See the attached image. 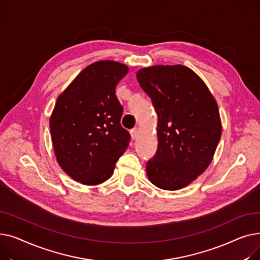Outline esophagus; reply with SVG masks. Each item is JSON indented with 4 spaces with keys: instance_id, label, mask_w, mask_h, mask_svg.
I'll list each match as a JSON object with an SVG mask.
<instances>
[{
    "instance_id": "esophagus-1",
    "label": "esophagus",
    "mask_w": 260,
    "mask_h": 260,
    "mask_svg": "<svg viewBox=\"0 0 260 260\" xmlns=\"http://www.w3.org/2000/svg\"><path fill=\"white\" fill-rule=\"evenodd\" d=\"M131 136H132V139H136L139 136V129L137 127H135L131 131Z\"/></svg>"
}]
</instances>
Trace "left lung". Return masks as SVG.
<instances>
[{
    "label": "left lung",
    "instance_id": "8db88e82",
    "mask_svg": "<svg viewBox=\"0 0 260 260\" xmlns=\"http://www.w3.org/2000/svg\"><path fill=\"white\" fill-rule=\"evenodd\" d=\"M136 77L158 116L148 180L162 189L183 188L208 169L220 140L217 102L203 80L181 64L144 67Z\"/></svg>",
    "mask_w": 260,
    "mask_h": 260
}]
</instances>
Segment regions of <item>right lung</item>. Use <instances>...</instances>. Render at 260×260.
Segmentation results:
<instances>
[{
	"instance_id": "obj_1",
	"label": "right lung",
	"mask_w": 260,
	"mask_h": 260,
	"mask_svg": "<svg viewBox=\"0 0 260 260\" xmlns=\"http://www.w3.org/2000/svg\"><path fill=\"white\" fill-rule=\"evenodd\" d=\"M128 70L116 61L93 62L59 94L49 119L51 141L59 166L75 181H106L126 151L131 135L120 124L115 89Z\"/></svg>"
}]
</instances>
